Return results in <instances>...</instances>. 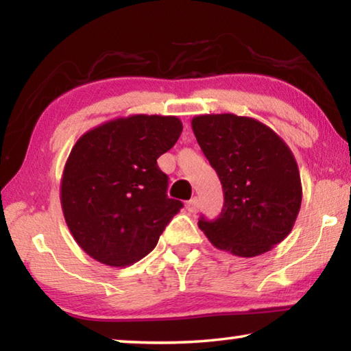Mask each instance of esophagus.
Segmentation results:
<instances>
[{
	"instance_id": "obj_1",
	"label": "esophagus",
	"mask_w": 351,
	"mask_h": 351,
	"mask_svg": "<svg viewBox=\"0 0 351 351\" xmlns=\"http://www.w3.org/2000/svg\"><path fill=\"white\" fill-rule=\"evenodd\" d=\"M186 207H187V210L190 213H197L198 209H199V199L198 198H192L190 201H187Z\"/></svg>"
}]
</instances>
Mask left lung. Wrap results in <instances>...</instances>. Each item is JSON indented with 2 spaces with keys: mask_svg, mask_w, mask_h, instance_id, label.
<instances>
[{
  "mask_svg": "<svg viewBox=\"0 0 351 351\" xmlns=\"http://www.w3.org/2000/svg\"><path fill=\"white\" fill-rule=\"evenodd\" d=\"M192 130L223 184L219 217L198 226L217 249L239 257L271 251L293 230L302 204V182L293 152L257 119L203 114Z\"/></svg>",
  "mask_w": 351,
  "mask_h": 351,
  "instance_id": "1",
  "label": "left lung"
}]
</instances>
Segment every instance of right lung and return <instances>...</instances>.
Segmentation results:
<instances>
[{
  "instance_id": "right-lung-1",
  "label": "right lung",
  "mask_w": 351,
  "mask_h": 351,
  "mask_svg": "<svg viewBox=\"0 0 351 351\" xmlns=\"http://www.w3.org/2000/svg\"><path fill=\"white\" fill-rule=\"evenodd\" d=\"M176 116L133 114L90 130L64 164L60 203L83 251L123 268L144 258L182 203L167 197L169 178L156 159L176 144Z\"/></svg>"
}]
</instances>
